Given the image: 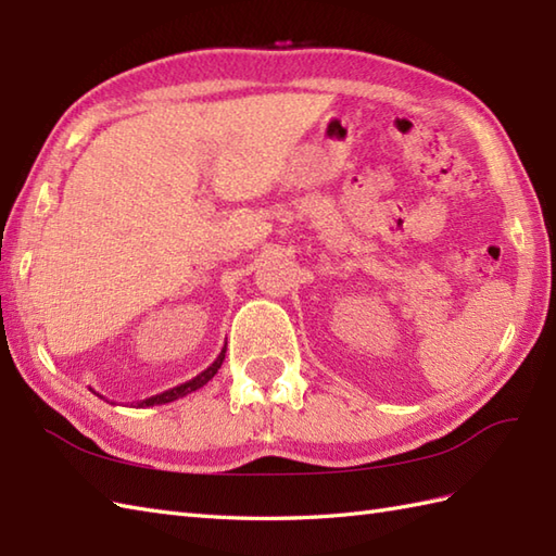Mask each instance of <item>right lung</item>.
<instances>
[{
  "mask_svg": "<svg viewBox=\"0 0 556 556\" xmlns=\"http://www.w3.org/2000/svg\"><path fill=\"white\" fill-rule=\"evenodd\" d=\"M222 363H224V351L219 353L217 356V361L210 365L207 370H203L200 375H195L193 380H188V382H184V384H179V387H174V389H167V392H162V394H155V396H150V399H146V401H140L138 404V408H146V406H162V404H172V401H176V399H181V396H186V394H191V392H195V389H200L203 384H207L212 377L217 375V370L222 368ZM100 396V394H98Z\"/></svg>",
  "mask_w": 556,
  "mask_h": 556,
  "instance_id": "right-lung-1",
  "label": "right lung"
}]
</instances>
